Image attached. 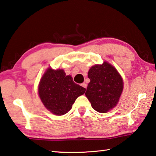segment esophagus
<instances>
[{
  "label": "esophagus",
  "mask_w": 156,
  "mask_h": 156,
  "mask_svg": "<svg viewBox=\"0 0 156 156\" xmlns=\"http://www.w3.org/2000/svg\"><path fill=\"white\" fill-rule=\"evenodd\" d=\"M81 86H82V87H84V88H87V84H86V83H82V84H81V85H80Z\"/></svg>",
  "instance_id": "obj_1"
}]
</instances>
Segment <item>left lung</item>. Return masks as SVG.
Instances as JSON below:
<instances>
[{
    "instance_id": "obj_1",
    "label": "left lung",
    "mask_w": 156,
    "mask_h": 156,
    "mask_svg": "<svg viewBox=\"0 0 156 156\" xmlns=\"http://www.w3.org/2000/svg\"><path fill=\"white\" fill-rule=\"evenodd\" d=\"M88 84L85 95L94 110L105 113L117 104L122 94L123 83L122 76L107 62L92 66L88 71Z\"/></svg>"
}]
</instances>
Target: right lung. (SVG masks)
Masks as SVG:
<instances>
[{
    "label": "right lung",
    "instance_id": "obj_1",
    "mask_svg": "<svg viewBox=\"0 0 156 156\" xmlns=\"http://www.w3.org/2000/svg\"><path fill=\"white\" fill-rule=\"evenodd\" d=\"M85 92V88L66 76L63 69L49 67L41 78L38 87L39 98L44 105L55 115H63L71 109L78 96Z\"/></svg>",
    "mask_w": 156,
    "mask_h": 156
}]
</instances>
